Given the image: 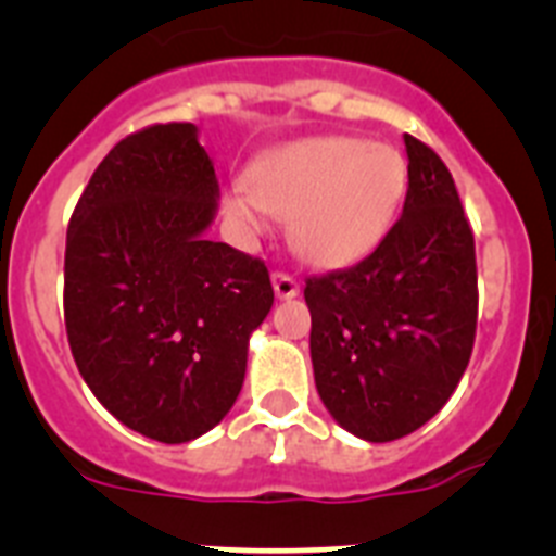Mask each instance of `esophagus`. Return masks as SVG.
Returning a JSON list of instances; mask_svg holds the SVG:
<instances>
[{
    "label": "esophagus",
    "mask_w": 556,
    "mask_h": 556,
    "mask_svg": "<svg viewBox=\"0 0 556 556\" xmlns=\"http://www.w3.org/2000/svg\"><path fill=\"white\" fill-rule=\"evenodd\" d=\"M273 289L275 298H281V301H292V298H298V292H301L298 281L287 273H273Z\"/></svg>",
    "instance_id": "esophagus-1"
}]
</instances>
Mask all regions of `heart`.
I'll return each mask as SVG.
<instances>
[{"label": "heart", "mask_w": 556, "mask_h": 556, "mask_svg": "<svg viewBox=\"0 0 556 556\" xmlns=\"http://www.w3.org/2000/svg\"><path fill=\"white\" fill-rule=\"evenodd\" d=\"M404 194L401 152L353 136H320L255 161L248 189H230L225 211L244 233H264V211L289 219L294 253L312 267L339 269L381 244Z\"/></svg>", "instance_id": "1"}]
</instances>
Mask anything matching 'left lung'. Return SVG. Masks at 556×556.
Instances as JSON below:
<instances>
[{
  "label": "left lung",
  "instance_id": "left-lung-1",
  "mask_svg": "<svg viewBox=\"0 0 556 556\" xmlns=\"http://www.w3.org/2000/svg\"><path fill=\"white\" fill-rule=\"evenodd\" d=\"M404 214L356 267L308 278L320 401L367 443L429 424L454 395L476 337V248L454 178L406 132Z\"/></svg>",
  "mask_w": 556,
  "mask_h": 556
}]
</instances>
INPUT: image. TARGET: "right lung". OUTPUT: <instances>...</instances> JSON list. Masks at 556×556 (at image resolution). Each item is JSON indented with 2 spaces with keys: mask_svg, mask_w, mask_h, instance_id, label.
<instances>
[{
  "mask_svg": "<svg viewBox=\"0 0 556 556\" xmlns=\"http://www.w3.org/2000/svg\"><path fill=\"white\" fill-rule=\"evenodd\" d=\"M191 122L108 152L66 230L68 348L119 424L166 445L223 420L273 308L264 262L211 242L219 180Z\"/></svg>",
  "mask_w": 556,
  "mask_h": 556,
  "instance_id": "obj_1",
  "label": "right lung"
}]
</instances>
